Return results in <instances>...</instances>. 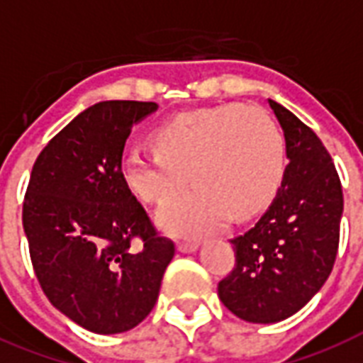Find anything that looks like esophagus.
Wrapping results in <instances>:
<instances>
[{"instance_id":"34e87169","label":"esophagus","mask_w":363,"mask_h":363,"mask_svg":"<svg viewBox=\"0 0 363 363\" xmlns=\"http://www.w3.org/2000/svg\"><path fill=\"white\" fill-rule=\"evenodd\" d=\"M199 250V244L191 242V244H185V242H179L178 244V252H182V254H193V252H196Z\"/></svg>"}]
</instances>
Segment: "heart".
Wrapping results in <instances>:
<instances>
[{"label": "heart", "mask_w": 363, "mask_h": 363, "mask_svg": "<svg viewBox=\"0 0 363 363\" xmlns=\"http://www.w3.org/2000/svg\"><path fill=\"white\" fill-rule=\"evenodd\" d=\"M157 150H128L121 172L145 202L167 201L191 179L195 185L157 212L172 237L196 238L248 220L271 202L284 170V142L265 109L240 104L196 109L162 123Z\"/></svg>", "instance_id": "heart-1"}]
</instances>
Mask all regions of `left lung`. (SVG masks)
I'll return each mask as SVG.
<instances>
[{
	"label": "left lung",
	"mask_w": 363,
	"mask_h": 363,
	"mask_svg": "<svg viewBox=\"0 0 363 363\" xmlns=\"http://www.w3.org/2000/svg\"><path fill=\"white\" fill-rule=\"evenodd\" d=\"M269 106L282 126L288 167L277 196L242 237L218 296L238 318L274 324L301 311L330 277L339 248L342 189L320 138L289 109Z\"/></svg>",
	"instance_id": "1"
}]
</instances>
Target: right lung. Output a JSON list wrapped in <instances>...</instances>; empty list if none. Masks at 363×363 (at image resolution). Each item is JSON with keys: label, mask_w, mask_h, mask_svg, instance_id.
<instances>
[{"label": "right lung", "mask_w": 363, "mask_h": 363, "mask_svg": "<svg viewBox=\"0 0 363 363\" xmlns=\"http://www.w3.org/2000/svg\"><path fill=\"white\" fill-rule=\"evenodd\" d=\"M157 108L108 100L81 111L39 153L24 196L22 223L45 296L100 335L132 330L151 313L174 257L121 172L132 126ZM134 238L143 242L132 247Z\"/></svg>", "instance_id": "1"}]
</instances>
